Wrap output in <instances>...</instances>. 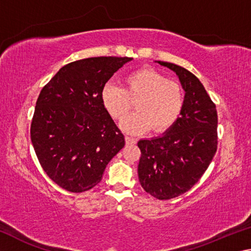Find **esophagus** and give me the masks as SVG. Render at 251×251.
<instances>
[{
  "mask_svg": "<svg viewBox=\"0 0 251 251\" xmlns=\"http://www.w3.org/2000/svg\"><path fill=\"white\" fill-rule=\"evenodd\" d=\"M125 142H126L127 145H134V144H136V139L129 137V136H126Z\"/></svg>",
  "mask_w": 251,
  "mask_h": 251,
  "instance_id": "esophagus-1",
  "label": "esophagus"
}]
</instances>
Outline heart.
I'll list each match as a JSON object with an SVG mask.
<instances>
[{"instance_id":"obj_1","label":"heart","mask_w":251,"mask_h":251,"mask_svg":"<svg viewBox=\"0 0 251 251\" xmlns=\"http://www.w3.org/2000/svg\"><path fill=\"white\" fill-rule=\"evenodd\" d=\"M137 99L138 112L122 122L123 130L142 134L150 130L161 133L178 121L185 104L181 87L168 77L148 67L127 74L124 87L107 83L101 91V100L109 115L122 121Z\"/></svg>"}]
</instances>
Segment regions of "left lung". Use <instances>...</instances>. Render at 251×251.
Returning a JSON list of instances; mask_svg holds the SVG:
<instances>
[{"instance_id":"1","label":"left lung","mask_w":251,"mask_h":251,"mask_svg":"<svg viewBox=\"0 0 251 251\" xmlns=\"http://www.w3.org/2000/svg\"><path fill=\"white\" fill-rule=\"evenodd\" d=\"M173 71L185 91L180 117L158 137L141 139L139 182L160 201L180 196L206 172L217 151V110L196 76L181 66L157 61Z\"/></svg>"}]
</instances>
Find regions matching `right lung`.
Wrapping results in <instances>:
<instances>
[{
  "instance_id": "1",
  "label": "right lung",
  "mask_w": 251,
  "mask_h": 251,
  "mask_svg": "<svg viewBox=\"0 0 251 251\" xmlns=\"http://www.w3.org/2000/svg\"><path fill=\"white\" fill-rule=\"evenodd\" d=\"M130 57L100 56L63 66L42 88L31 124V141L42 168L71 193L92 189L124 135L104 107L101 91Z\"/></svg>"
}]
</instances>
